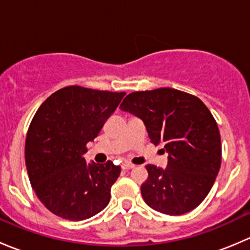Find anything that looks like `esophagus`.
I'll use <instances>...</instances> for the list:
<instances>
[{"label": "esophagus", "instance_id": "obj_1", "mask_svg": "<svg viewBox=\"0 0 250 250\" xmlns=\"http://www.w3.org/2000/svg\"><path fill=\"white\" fill-rule=\"evenodd\" d=\"M134 167H135V166L132 165V163H129V162L122 163V169H125V170H129V169H132V168H134Z\"/></svg>", "mask_w": 250, "mask_h": 250}]
</instances>
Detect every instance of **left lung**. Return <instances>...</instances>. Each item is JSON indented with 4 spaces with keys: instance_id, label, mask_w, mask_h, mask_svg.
Returning a JSON list of instances; mask_svg holds the SVG:
<instances>
[{
    "instance_id": "left-lung-1",
    "label": "left lung",
    "mask_w": 250,
    "mask_h": 250,
    "mask_svg": "<svg viewBox=\"0 0 250 250\" xmlns=\"http://www.w3.org/2000/svg\"><path fill=\"white\" fill-rule=\"evenodd\" d=\"M120 109L140 118L148 138L168 153L166 168L147 165L141 196L148 207L181 215L200 206L210 191L221 165L218 125L195 95L173 88L134 92Z\"/></svg>"
}]
</instances>
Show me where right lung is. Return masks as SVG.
Returning a JSON list of instances; mask_svg holds the SVG:
<instances>
[{
    "label": "right lung",
    "instance_id": "obj_1",
    "mask_svg": "<svg viewBox=\"0 0 250 250\" xmlns=\"http://www.w3.org/2000/svg\"><path fill=\"white\" fill-rule=\"evenodd\" d=\"M125 95L70 85L53 93L35 113L25 163L37 197L55 215L84 220L109 204L121 167L111 161L87 163L83 155Z\"/></svg>",
    "mask_w": 250,
    "mask_h": 250
}]
</instances>
